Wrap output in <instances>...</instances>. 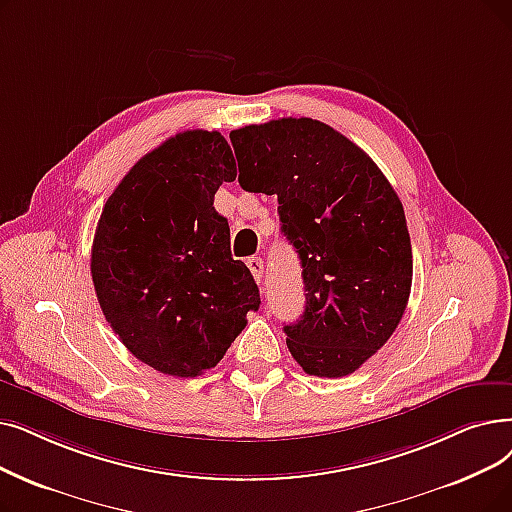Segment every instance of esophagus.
<instances>
[{
    "label": "esophagus",
    "instance_id": "esophagus-1",
    "mask_svg": "<svg viewBox=\"0 0 512 512\" xmlns=\"http://www.w3.org/2000/svg\"><path fill=\"white\" fill-rule=\"evenodd\" d=\"M247 265H249V270H251L253 278H255L257 282H261V278H263V259H261V257H249V259H247Z\"/></svg>",
    "mask_w": 512,
    "mask_h": 512
}]
</instances>
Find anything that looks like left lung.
<instances>
[{"label": "left lung", "instance_id": "1", "mask_svg": "<svg viewBox=\"0 0 512 512\" xmlns=\"http://www.w3.org/2000/svg\"><path fill=\"white\" fill-rule=\"evenodd\" d=\"M238 182L278 196L282 232L301 259L305 311L286 345L314 376L339 379L379 351L402 320L412 286L404 207L383 171L316 119L234 129Z\"/></svg>", "mask_w": 512, "mask_h": 512}]
</instances>
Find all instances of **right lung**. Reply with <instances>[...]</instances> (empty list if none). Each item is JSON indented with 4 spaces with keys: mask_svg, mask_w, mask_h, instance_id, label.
Wrapping results in <instances>:
<instances>
[{
    "mask_svg": "<svg viewBox=\"0 0 512 512\" xmlns=\"http://www.w3.org/2000/svg\"><path fill=\"white\" fill-rule=\"evenodd\" d=\"M236 159L219 131L177 133L129 169L102 209L92 280L121 343L169 376L215 368L259 309V288L232 259L213 207Z\"/></svg>",
    "mask_w": 512,
    "mask_h": 512,
    "instance_id": "obj_1",
    "label": "right lung"
}]
</instances>
